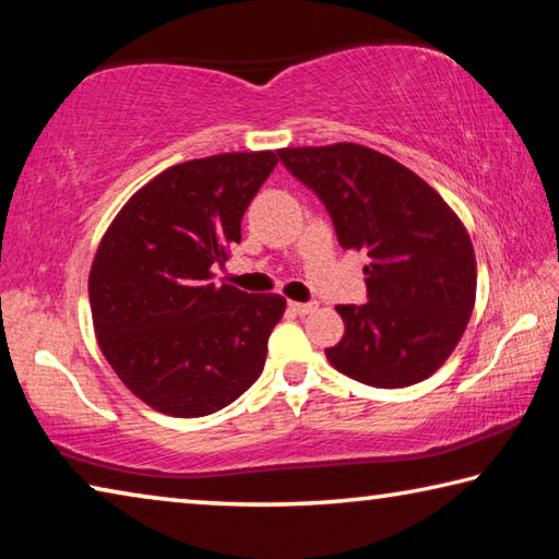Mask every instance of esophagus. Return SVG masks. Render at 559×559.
I'll list each match as a JSON object with an SVG mask.
<instances>
[{
  "instance_id": "1",
  "label": "esophagus",
  "mask_w": 559,
  "mask_h": 559,
  "mask_svg": "<svg viewBox=\"0 0 559 559\" xmlns=\"http://www.w3.org/2000/svg\"><path fill=\"white\" fill-rule=\"evenodd\" d=\"M288 308L293 310V313L296 316H308V313H313V310L318 308V302H288Z\"/></svg>"
}]
</instances>
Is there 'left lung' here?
Returning <instances> with one entry per match:
<instances>
[{
	"label": "left lung",
	"mask_w": 559,
	"mask_h": 559,
	"mask_svg": "<svg viewBox=\"0 0 559 559\" xmlns=\"http://www.w3.org/2000/svg\"><path fill=\"white\" fill-rule=\"evenodd\" d=\"M333 219L343 249H362L365 306H337L345 335L325 355L353 380L396 390L447 362L476 300V257L459 216L412 169L337 143L278 150Z\"/></svg>",
	"instance_id": "left-lung-1"
}]
</instances>
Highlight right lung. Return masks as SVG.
<instances>
[{
    "instance_id": "add662e5",
    "label": "right lung",
    "mask_w": 559,
    "mask_h": 559,
    "mask_svg": "<svg viewBox=\"0 0 559 559\" xmlns=\"http://www.w3.org/2000/svg\"><path fill=\"white\" fill-rule=\"evenodd\" d=\"M276 163V153H226L169 167L103 236L88 278L93 328L116 374L157 412L214 414L259 380L286 300L219 286L214 266L241 241L243 212Z\"/></svg>"
}]
</instances>
